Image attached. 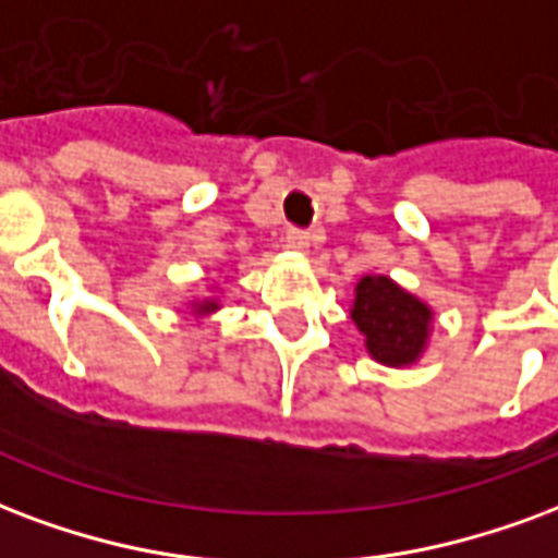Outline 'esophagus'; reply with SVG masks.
I'll list each match as a JSON object with an SVG mask.
<instances>
[{
  "instance_id": "1",
  "label": "esophagus",
  "mask_w": 558,
  "mask_h": 558,
  "mask_svg": "<svg viewBox=\"0 0 558 558\" xmlns=\"http://www.w3.org/2000/svg\"><path fill=\"white\" fill-rule=\"evenodd\" d=\"M287 245H290L292 251H307V247H311V233L301 230V227H290V230H287Z\"/></svg>"
}]
</instances>
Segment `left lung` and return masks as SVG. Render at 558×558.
<instances>
[{
  "label": "left lung",
  "mask_w": 558,
  "mask_h": 558,
  "mask_svg": "<svg viewBox=\"0 0 558 558\" xmlns=\"http://www.w3.org/2000/svg\"><path fill=\"white\" fill-rule=\"evenodd\" d=\"M354 325L366 337V349L387 366L416 361L428 337L432 311L399 290L390 278H363L352 311Z\"/></svg>",
  "instance_id": "left-lung-1"
}]
</instances>
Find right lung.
Listing matches in <instances>:
<instances>
[{
	"mask_svg": "<svg viewBox=\"0 0 558 558\" xmlns=\"http://www.w3.org/2000/svg\"><path fill=\"white\" fill-rule=\"evenodd\" d=\"M201 311H216V304H213V301H206V304H201Z\"/></svg>",
	"mask_w": 558,
	"mask_h": 558,
	"instance_id": "right-lung-1",
	"label": "right lung"
}]
</instances>
